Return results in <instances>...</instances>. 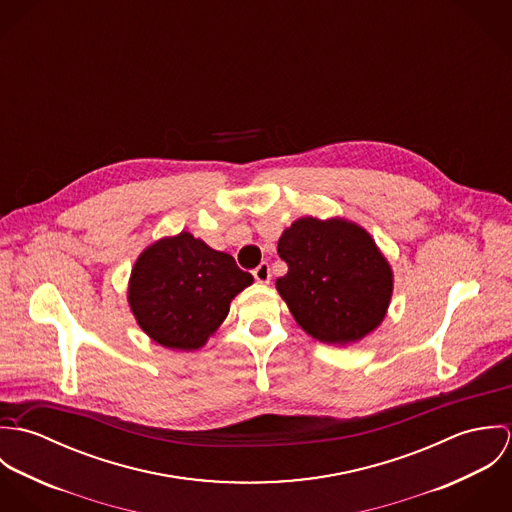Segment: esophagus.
Returning <instances> with one entry per match:
<instances>
[{
  "label": "esophagus",
  "instance_id": "esophagus-1",
  "mask_svg": "<svg viewBox=\"0 0 512 512\" xmlns=\"http://www.w3.org/2000/svg\"><path fill=\"white\" fill-rule=\"evenodd\" d=\"M254 280L260 282V284H268L270 278H272V272H270V264L268 262H262L258 268H254Z\"/></svg>",
  "mask_w": 512,
  "mask_h": 512
}]
</instances>
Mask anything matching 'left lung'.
Instances as JSON below:
<instances>
[{
    "mask_svg": "<svg viewBox=\"0 0 512 512\" xmlns=\"http://www.w3.org/2000/svg\"><path fill=\"white\" fill-rule=\"evenodd\" d=\"M288 274L276 288L293 319L321 343L363 339L386 315L392 272L361 226L341 219L295 220L278 242Z\"/></svg>",
    "mask_w": 512,
    "mask_h": 512,
    "instance_id": "8db88e82",
    "label": "left lung"
}]
</instances>
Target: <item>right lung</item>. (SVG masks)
I'll list each match as a JSON object with an SVG mask.
<instances>
[{"label": "right lung", "instance_id": "obj_1", "mask_svg": "<svg viewBox=\"0 0 512 512\" xmlns=\"http://www.w3.org/2000/svg\"><path fill=\"white\" fill-rule=\"evenodd\" d=\"M252 284L230 254L181 232L157 240L138 258L130 305L147 335L179 351H195L228 315L230 299Z\"/></svg>", "mask_w": 512, "mask_h": 512}]
</instances>
